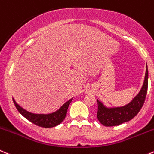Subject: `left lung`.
Listing matches in <instances>:
<instances>
[{
    "label": "left lung",
    "mask_w": 154,
    "mask_h": 154,
    "mask_svg": "<svg viewBox=\"0 0 154 154\" xmlns=\"http://www.w3.org/2000/svg\"><path fill=\"white\" fill-rule=\"evenodd\" d=\"M148 87V70L146 69L145 78L141 90L128 104L122 107L107 108L97 100V117L99 122L105 126H115L128 122L139 112L144 103Z\"/></svg>",
    "instance_id": "left-lung-1"
}]
</instances>
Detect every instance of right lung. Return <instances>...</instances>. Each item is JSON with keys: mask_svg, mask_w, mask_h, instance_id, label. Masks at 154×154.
I'll return each mask as SVG.
<instances>
[{"mask_svg": "<svg viewBox=\"0 0 154 154\" xmlns=\"http://www.w3.org/2000/svg\"><path fill=\"white\" fill-rule=\"evenodd\" d=\"M14 103L17 107V110L25 117L27 119L31 122L34 123L35 125H38L40 127L44 128H52L59 125L60 123L63 121L66 115L67 109H68L69 105L72 100V98L70 99L69 101L64 103L57 111L50 114H35L26 111V109H23L20 106H19L16 103L15 100L13 98Z\"/></svg>", "mask_w": 154, "mask_h": 154, "instance_id": "obj_1", "label": "right lung"}]
</instances>
